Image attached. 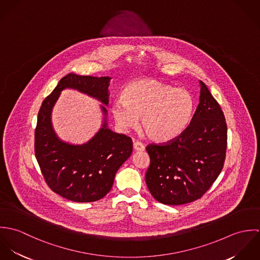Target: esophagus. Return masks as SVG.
Masks as SVG:
<instances>
[{
    "mask_svg": "<svg viewBox=\"0 0 260 260\" xmlns=\"http://www.w3.org/2000/svg\"><path fill=\"white\" fill-rule=\"evenodd\" d=\"M133 149H134V151H144L145 146L140 142H134L133 143Z\"/></svg>",
    "mask_w": 260,
    "mask_h": 260,
    "instance_id": "34e87169",
    "label": "esophagus"
}]
</instances>
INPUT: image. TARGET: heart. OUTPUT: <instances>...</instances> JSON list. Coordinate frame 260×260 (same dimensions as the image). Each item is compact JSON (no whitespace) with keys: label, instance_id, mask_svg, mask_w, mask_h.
<instances>
[{"label":"heart","instance_id":"heart-1","mask_svg":"<svg viewBox=\"0 0 260 260\" xmlns=\"http://www.w3.org/2000/svg\"><path fill=\"white\" fill-rule=\"evenodd\" d=\"M122 99L112 105L118 127L134 129L141 118V128L157 143L170 141L183 133L195 110L193 94L155 79H140L128 84Z\"/></svg>","mask_w":260,"mask_h":260}]
</instances>
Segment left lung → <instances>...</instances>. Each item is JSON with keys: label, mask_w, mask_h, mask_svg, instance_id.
<instances>
[{"label": "left lung", "mask_w": 260, "mask_h": 260, "mask_svg": "<svg viewBox=\"0 0 260 260\" xmlns=\"http://www.w3.org/2000/svg\"><path fill=\"white\" fill-rule=\"evenodd\" d=\"M199 103L189 126L172 142L149 145L145 175L151 195L160 203L181 205L199 199L217 179L225 160L227 126L222 110L199 81Z\"/></svg>", "instance_id": "8db88e82"}]
</instances>
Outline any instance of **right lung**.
<instances>
[{
    "mask_svg": "<svg viewBox=\"0 0 260 260\" xmlns=\"http://www.w3.org/2000/svg\"><path fill=\"white\" fill-rule=\"evenodd\" d=\"M111 79L108 76L66 75L43 101L38 114L35 155L42 174L55 193L74 202H93L103 198L111 190L116 172L132 153L131 138L108 127L106 107ZM66 88L86 93L102 103V127L82 145L62 141L51 124L53 106Z\"/></svg>",
    "mask_w": 260,
    "mask_h": 260,
    "instance_id": "obj_1",
    "label": "right lung"
}]
</instances>
